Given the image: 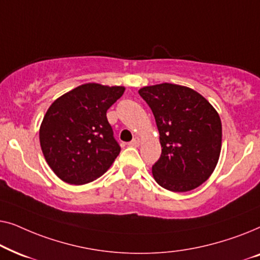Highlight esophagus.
<instances>
[{
  "mask_svg": "<svg viewBox=\"0 0 260 260\" xmlns=\"http://www.w3.org/2000/svg\"><path fill=\"white\" fill-rule=\"evenodd\" d=\"M129 144L131 145V147H138V145L141 144V140H140V138H138V137H135L134 140L131 141Z\"/></svg>",
  "mask_w": 260,
  "mask_h": 260,
  "instance_id": "1",
  "label": "esophagus"
}]
</instances>
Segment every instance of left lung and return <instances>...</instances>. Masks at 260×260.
I'll return each mask as SVG.
<instances>
[{
  "mask_svg": "<svg viewBox=\"0 0 260 260\" xmlns=\"http://www.w3.org/2000/svg\"><path fill=\"white\" fill-rule=\"evenodd\" d=\"M138 93L150 106L159 133L162 154L152 166L156 182L176 193L201 186L221 151L219 113L199 92L182 85H151Z\"/></svg>",
  "mask_w": 260,
  "mask_h": 260,
  "instance_id": "left-lung-1",
  "label": "left lung"
}]
</instances>
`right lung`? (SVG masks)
Listing matches in <instances>:
<instances>
[{"mask_svg":"<svg viewBox=\"0 0 260 260\" xmlns=\"http://www.w3.org/2000/svg\"><path fill=\"white\" fill-rule=\"evenodd\" d=\"M125 87L83 84L55 99L39 131L46 162L70 184L92 182L108 170L120 147L113 138L106 111Z\"/></svg>","mask_w":260,"mask_h":260,"instance_id":"add662e5","label":"right lung"}]
</instances>
